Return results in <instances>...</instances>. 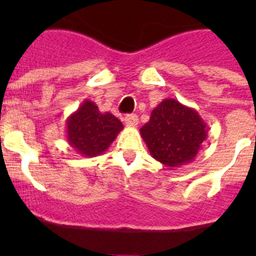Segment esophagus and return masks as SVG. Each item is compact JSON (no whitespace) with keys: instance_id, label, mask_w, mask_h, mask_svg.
<instances>
[{"instance_id":"1","label":"esophagus","mask_w":256,"mask_h":256,"mask_svg":"<svg viewBox=\"0 0 256 256\" xmlns=\"http://www.w3.org/2000/svg\"><path fill=\"white\" fill-rule=\"evenodd\" d=\"M124 123L128 126H136L138 124V116L136 114H128L124 116Z\"/></svg>"}]
</instances>
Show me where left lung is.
Masks as SVG:
<instances>
[{"mask_svg":"<svg viewBox=\"0 0 256 256\" xmlns=\"http://www.w3.org/2000/svg\"><path fill=\"white\" fill-rule=\"evenodd\" d=\"M140 132L154 159L170 169L191 162L208 137L200 114L174 98L156 106Z\"/></svg>","mask_w":256,"mask_h":256,"instance_id":"8db88e82","label":"left lung"}]
</instances>
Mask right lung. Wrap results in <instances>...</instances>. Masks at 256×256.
I'll list each match as a JSON object with an SVG mask.
<instances>
[{"label": "right lung", "mask_w": 256, "mask_h": 256, "mask_svg": "<svg viewBox=\"0 0 256 256\" xmlns=\"http://www.w3.org/2000/svg\"><path fill=\"white\" fill-rule=\"evenodd\" d=\"M123 128L118 118L101 112L94 101L84 100L66 119V141L79 155L94 158L108 151Z\"/></svg>", "instance_id": "1"}]
</instances>
